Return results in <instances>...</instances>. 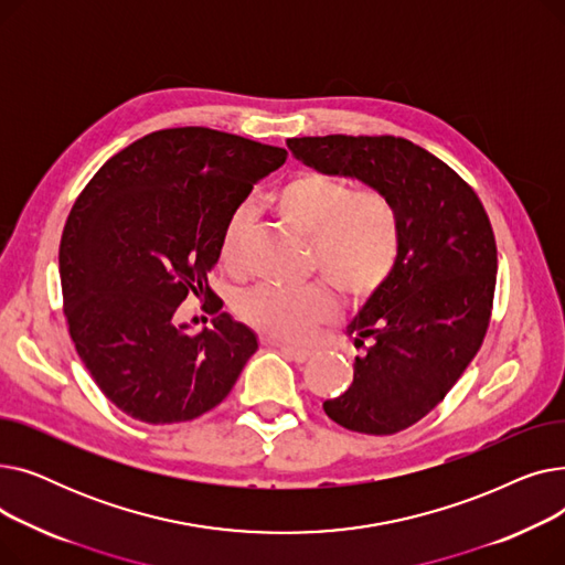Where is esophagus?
<instances>
[{
  "instance_id": "34e87169",
  "label": "esophagus",
  "mask_w": 565,
  "mask_h": 565,
  "mask_svg": "<svg viewBox=\"0 0 565 565\" xmlns=\"http://www.w3.org/2000/svg\"><path fill=\"white\" fill-rule=\"evenodd\" d=\"M275 345L286 354L288 360L298 362V364H302V362H307L311 358V350H307V348H298V345H290V343H275Z\"/></svg>"
}]
</instances>
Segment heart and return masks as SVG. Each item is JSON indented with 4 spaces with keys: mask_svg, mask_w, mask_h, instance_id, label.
Here are the masks:
<instances>
[{
    "mask_svg": "<svg viewBox=\"0 0 565 565\" xmlns=\"http://www.w3.org/2000/svg\"><path fill=\"white\" fill-rule=\"evenodd\" d=\"M275 207L292 231L309 241V265L345 298L362 300L392 275L401 249V224L392 199L382 190H348L334 175L300 171L279 188ZM249 224V205L235 207L220 243L228 267L241 263ZM237 311L254 330L300 343L334 313V298L320 284L260 286L243 295Z\"/></svg>",
    "mask_w": 565,
    "mask_h": 565,
    "instance_id": "1",
    "label": "heart"
}]
</instances>
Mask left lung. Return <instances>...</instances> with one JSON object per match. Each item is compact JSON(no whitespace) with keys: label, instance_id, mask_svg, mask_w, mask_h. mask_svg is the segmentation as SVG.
Segmentation results:
<instances>
[{"label":"left lung","instance_id":"left-lung-1","mask_svg":"<svg viewBox=\"0 0 565 565\" xmlns=\"http://www.w3.org/2000/svg\"><path fill=\"white\" fill-rule=\"evenodd\" d=\"M307 167L358 178L387 194L401 249L392 275L345 334L366 345L345 394L324 401L339 426L394 435L424 419L449 394L488 332L497 245L486 207L462 178L403 137H295Z\"/></svg>","mask_w":565,"mask_h":565}]
</instances>
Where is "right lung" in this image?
Listing matches in <instances>:
<instances>
[{"mask_svg": "<svg viewBox=\"0 0 565 565\" xmlns=\"http://www.w3.org/2000/svg\"><path fill=\"white\" fill-rule=\"evenodd\" d=\"M286 156L211 128H169L109 158L77 196L58 247L64 313L79 360L128 417H201L258 350L228 313L192 334L178 307L213 295L207 273L231 213Z\"/></svg>", "mask_w": 565, "mask_h": 565, "instance_id": "right-lung-1", "label": "right lung"}]
</instances>
